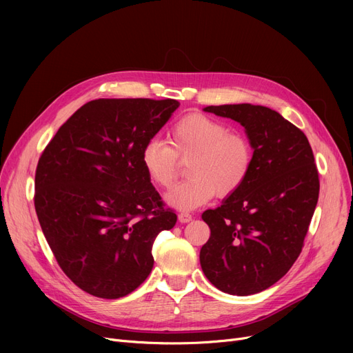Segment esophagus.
Returning a JSON list of instances; mask_svg holds the SVG:
<instances>
[{"mask_svg":"<svg viewBox=\"0 0 353 353\" xmlns=\"http://www.w3.org/2000/svg\"><path fill=\"white\" fill-rule=\"evenodd\" d=\"M192 214L188 213V212H180L179 213V220L181 221V223H189V221L192 220Z\"/></svg>","mask_w":353,"mask_h":353,"instance_id":"obj_1","label":"esophagus"}]
</instances>
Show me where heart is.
<instances>
[{"label": "heart", "instance_id": "obj_1", "mask_svg": "<svg viewBox=\"0 0 353 353\" xmlns=\"http://www.w3.org/2000/svg\"><path fill=\"white\" fill-rule=\"evenodd\" d=\"M170 146L150 139L143 148L140 161L145 174L160 188H170L179 173V159H190L188 180L179 183L165 199L177 209H194L209 201L214 193L228 197L246 181L253 148L249 139L220 120L205 114H189L176 121L167 133Z\"/></svg>", "mask_w": 353, "mask_h": 353}]
</instances>
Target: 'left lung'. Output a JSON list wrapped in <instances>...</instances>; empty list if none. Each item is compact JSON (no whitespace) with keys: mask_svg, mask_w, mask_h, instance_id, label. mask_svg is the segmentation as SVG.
<instances>
[{"mask_svg":"<svg viewBox=\"0 0 353 353\" xmlns=\"http://www.w3.org/2000/svg\"><path fill=\"white\" fill-rule=\"evenodd\" d=\"M242 124L253 147L246 181L201 219L210 237L200 265L219 290L248 296L283 277L299 257L319 199V173L307 137L277 111L252 104L209 105Z\"/></svg>","mask_w":353,"mask_h":353,"instance_id":"left-lung-1","label":"left lung"}]
</instances>
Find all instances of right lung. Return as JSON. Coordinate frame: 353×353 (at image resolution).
Here are the masks:
<instances>
[{
	"mask_svg": "<svg viewBox=\"0 0 353 353\" xmlns=\"http://www.w3.org/2000/svg\"><path fill=\"white\" fill-rule=\"evenodd\" d=\"M177 100L85 103L37 164L34 206L61 270L81 290L119 299L150 274L157 234L177 221L145 174L140 154Z\"/></svg>",
	"mask_w": 353,
	"mask_h": 353,
	"instance_id": "1",
	"label": "right lung"
}]
</instances>
